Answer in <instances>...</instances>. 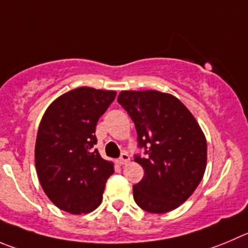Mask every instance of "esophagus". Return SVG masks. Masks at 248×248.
Masks as SVG:
<instances>
[{
    "label": "esophagus",
    "mask_w": 248,
    "mask_h": 248,
    "mask_svg": "<svg viewBox=\"0 0 248 248\" xmlns=\"http://www.w3.org/2000/svg\"><path fill=\"white\" fill-rule=\"evenodd\" d=\"M128 161H129V155L126 152H124L121 154V156L119 158V160H117V163H119L120 165H124V164L128 163Z\"/></svg>",
    "instance_id": "1"
}]
</instances>
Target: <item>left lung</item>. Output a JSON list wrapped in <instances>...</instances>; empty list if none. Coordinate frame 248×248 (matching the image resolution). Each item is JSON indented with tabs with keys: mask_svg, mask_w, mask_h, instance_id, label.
Returning <instances> with one entry per match:
<instances>
[{
	"mask_svg": "<svg viewBox=\"0 0 248 248\" xmlns=\"http://www.w3.org/2000/svg\"><path fill=\"white\" fill-rule=\"evenodd\" d=\"M137 131L143 155L135 161L144 176L133 186L138 207L149 213L170 212L181 205L202 181L207 142L188 108L171 94L126 90L117 98Z\"/></svg>",
	"mask_w": 248,
	"mask_h": 248,
	"instance_id": "obj_1",
	"label": "left lung"
}]
</instances>
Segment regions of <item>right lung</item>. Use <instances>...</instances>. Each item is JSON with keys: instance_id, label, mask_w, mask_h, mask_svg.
I'll return each mask as SVG.
<instances>
[{"instance_id": "right-lung-1", "label": "right lung", "mask_w": 248, "mask_h": 248, "mask_svg": "<svg viewBox=\"0 0 248 248\" xmlns=\"http://www.w3.org/2000/svg\"><path fill=\"white\" fill-rule=\"evenodd\" d=\"M116 92L82 87L47 108L35 143V168L41 187L56 207L72 214L89 213L103 200L113 165L98 149L95 128Z\"/></svg>"}]
</instances>
